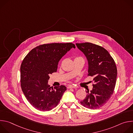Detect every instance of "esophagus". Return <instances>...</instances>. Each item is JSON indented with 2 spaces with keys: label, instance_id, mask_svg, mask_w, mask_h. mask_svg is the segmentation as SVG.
Instances as JSON below:
<instances>
[{
  "label": "esophagus",
  "instance_id": "obj_1",
  "mask_svg": "<svg viewBox=\"0 0 133 133\" xmlns=\"http://www.w3.org/2000/svg\"><path fill=\"white\" fill-rule=\"evenodd\" d=\"M67 88H77V87L75 86H73V85H69L68 86Z\"/></svg>",
  "mask_w": 133,
  "mask_h": 133
}]
</instances>
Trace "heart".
I'll return each instance as SVG.
<instances>
[{"mask_svg":"<svg viewBox=\"0 0 133 133\" xmlns=\"http://www.w3.org/2000/svg\"><path fill=\"white\" fill-rule=\"evenodd\" d=\"M82 58V57H76L75 59H77V58Z\"/></svg>","mask_w":133,"mask_h":133,"instance_id":"b5f03b06","label":"heart"}]
</instances>
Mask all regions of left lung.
I'll return each instance as SVG.
<instances>
[{
  "label": "left lung",
  "mask_w": 133,
  "mask_h": 133,
  "mask_svg": "<svg viewBox=\"0 0 133 133\" xmlns=\"http://www.w3.org/2000/svg\"><path fill=\"white\" fill-rule=\"evenodd\" d=\"M86 56L88 63V76L93 77L92 89L81 102L84 107L96 109L110 98L116 85L117 70L115 62L108 51L90 43L76 44Z\"/></svg>",
  "instance_id": "1"
}]
</instances>
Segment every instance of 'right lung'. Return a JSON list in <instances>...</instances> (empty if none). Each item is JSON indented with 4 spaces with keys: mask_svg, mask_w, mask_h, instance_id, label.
Listing matches in <instances>:
<instances>
[{
    "mask_svg": "<svg viewBox=\"0 0 133 133\" xmlns=\"http://www.w3.org/2000/svg\"><path fill=\"white\" fill-rule=\"evenodd\" d=\"M75 45L71 43H51L30 51L21 66L22 89L29 103L41 111H49L59 103L66 87H50L49 75L57 71L59 61Z\"/></svg>",
    "mask_w": 133,
    "mask_h": 133,
    "instance_id": "right-lung-1",
    "label": "right lung"
}]
</instances>
